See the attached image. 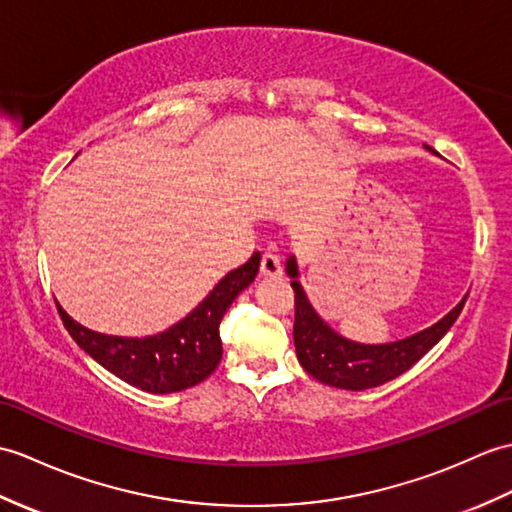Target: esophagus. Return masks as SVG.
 Listing matches in <instances>:
<instances>
[{"mask_svg":"<svg viewBox=\"0 0 512 512\" xmlns=\"http://www.w3.org/2000/svg\"><path fill=\"white\" fill-rule=\"evenodd\" d=\"M259 272H261V277H266V279L281 277V259L272 253H264L261 255Z\"/></svg>","mask_w":512,"mask_h":512,"instance_id":"esophagus-1","label":"esophagus"}]
</instances>
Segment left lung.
I'll list each match as a JSON object with an SVG mask.
<instances>
[{
  "label": "left lung",
  "mask_w": 512,
  "mask_h": 512,
  "mask_svg": "<svg viewBox=\"0 0 512 512\" xmlns=\"http://www.w3.org/2000/svg\"><path fill=\"white\" fill-rule=\"evenodd\" d=\"M425 148L432 150L430 146ZM285 272L292 279L290 285L294 290L296 358L318 382L342 390L375 388L406 373L447 334L469 296L465 294V299L454 310L419 334L386 344H362L340 336L316 314L299 283V266H296L294 255L285 261Z\"/></svg>",
  "instance_id": "1"
}]
</instances>
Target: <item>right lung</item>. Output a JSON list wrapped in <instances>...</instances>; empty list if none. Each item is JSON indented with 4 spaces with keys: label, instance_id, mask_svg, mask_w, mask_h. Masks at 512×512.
Returning <instances> with one entry per match:
<instances>
[{
    "label": "right lung",
    "instance_id": "add662e5",
    "mask_svg": "<svg viewBox=\"0 0 512 512\" xmlns=\"http://www.w3.org/2000/svg\"><path fill=\"white\" fill-rule=\"evenodd\" d=\"M259 259L255 253L244 266L231 270L192 312L157 336H104L76 323L61 305L58 314L78 347L106 371L139 390L168 395L192 388L216 371L222 358L220 320L235 296L255 281Z\"/></svg>",
    "mask_w": 512,
    "mask_h": 512
}]
</instances>
